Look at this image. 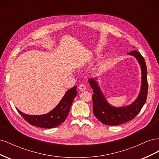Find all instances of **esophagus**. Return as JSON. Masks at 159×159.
I'll return each instance as SVG.
<instances>
[{"instance_id": "esophagus-1", "label": "esophagus", "mask_w": 159, "mask_h": 159, "mask_svg": "<svg viewBox=\"0 0 159 159\" xmlns=\"http://www.w3.org/2000/svg\"><path fill=\"white\" fill-rule=\"evenodd\" d=\"M78 88H79V89H80V91H84V90L86 89L85 85L84 84H80V85L78 86Z\"/></svg>"}]
</instances>
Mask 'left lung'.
<instances>
[{"label": "left lung", "mask_w": 159, "mask_h": 159, "mask_svg": "<svg viewBox=\"0 0 159 159\" xmlns=\"http://www.w3.org/2000/svg\"><path fill=\"white\" fill-rule=\"evenodd\" d=\"M129 55L136 57L140 64L142 74L141 91L134 102L127 106L116 107L111 105L105 99L100 89L95 78H90L88 81L93 89V110L95 117L104 125H119L131 121L140 112L146 102L148 92L147 70L145 61L140 53L133 50L128 53Z\"/></svg>", "instance_id": "1"}]
</instances>
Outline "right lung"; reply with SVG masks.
<instances>
[{"label": "right lung", "mask_w": 159, "mask_h": 159, "mask_svg": "<svg viewBox=\"0 0 159 159\" xmlns=\"http://www.w3.org/2000/svg\"><path fill=\"white\" fill-rule=\"evenodd\" d=\"M77 86L66 91L58 105L48 113L40 115H27L18 109V113L26 121L32 125L41 128L51 129L56 127L63 123L68 117L72 102L78 94Z\"/></svg>", "instance_id": "right-lung-1"}]
</instances>
